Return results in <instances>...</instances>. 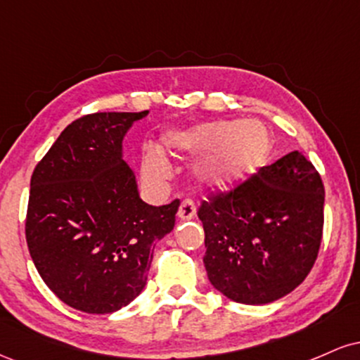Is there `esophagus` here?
<instances>
[{
    "label": "esophagus",
    "instance_id": "34e87169",
    "mask_svg": "<svg viewBox=\"0 0 360 360\" xmlns=\"http://www.w3.org/2000/svg\"><path fill=\"white\" fill-rule=\"evenodd\" d=\"M194 214H196V206H194V201L184 200L183 203H181L179 210H177V217H179L181 220H191Z\"/></svg>",
    "mask_w": 360,
    "mask_h": 360
}]
</instances>
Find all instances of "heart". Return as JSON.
<instances>
[{
	"mask_svg": "<svg viewBox=\"0 0 360 360\" xmlns=\"http://www.w3.org/2000/svg\"><path fill=\"white\" fill-rule=\"evenodd\" d=\"M271 135L259 122H206L189 128L169 130L162 137V148L171 155L206 154L196 174L213 188L242 183L266 164L271 152ZM171 174V166L162 152L147 147L142 155V176L146 183L162 184Z\"/></svg>",
	"mask_w": 360,
	"mask_h": 360,
	"instance_id": "b5f03b06",
	"label": "heart"
}]
</instances>
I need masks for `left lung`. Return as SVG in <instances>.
<instances>
[{"label": "left lung", "mask_w": 360, "mask_h": 360, "mask_svg": "<svg viewBox=\"0 0 360 360\" xmlns=\"http://www.w3.org/2000/svg\"><path fill=\"white\" fill-rule=\"evenodd\" d=\"M325 188L301 152H289L198 208L210 283L226 298L266 304L298 288L323 235Z\"/></svg>", "instance_id": "8db88e82"}]
</instances>
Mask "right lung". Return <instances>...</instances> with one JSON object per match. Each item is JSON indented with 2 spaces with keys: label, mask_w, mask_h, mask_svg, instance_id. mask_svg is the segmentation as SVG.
Masks as SVG:
<instances>
[{
  "label": "right lung",
  "mask_w": 360,
  "mask_h": 360,
  "mask_svg": "<svg viewBox=\"0 0 360 360\" xmlns=\"http://www.w3.org/2000/svg\"><path fill=\"white\" fill-rule=\"evenodd\" d=\"M140 113H91L64 128L34 169L25 237L37 271L65 304L113 313L147 284L155 242L174 229L179 200H140L122 159Z\"/></svg>",
  "instance_id": "obj_1"
}]
</instances>
